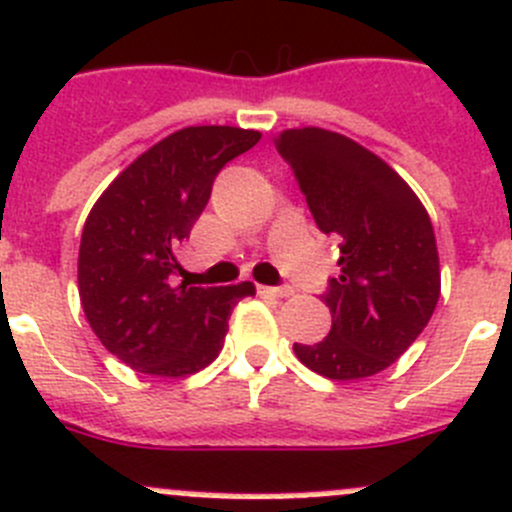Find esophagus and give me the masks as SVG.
Listing matches in <instances>:
<instances>
[{
    "mask_svg": "<svg viewBox=\"0 0 512 512\" xmlns=\"http://www.w3.org/2000/svg\"><path fill=\"white\" fill-rule=\"evenodd\" d=\"M260 293L270 295V298H288L293 290H290V288H265V285H260Z\"/></svg>",
    "mask_w": 512,
    "mask_h": 512,
    "instance_id": "1",
    "label": "esophagus"
}]
</instances>
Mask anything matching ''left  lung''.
Masks as SVG:
<instances>
[{
    "label": "left lung",
    "instance_id": "1",
    "mask_svg": "<svg viewBox=\"0 0 512 512\" xmlns=\"http://www.w3.org/2000/svg\"><path fill=\"white\" fill-rule=\"evenodd\" d=\"M275 148L315 224L341 240V272L323 295L331 333L295 343V356L326 379H369L417 341L437 308L442 280L427 209L384 159L341 133L288 128Z\"/></svg>",
    "mask_w": 512,
    "mask_h": 512
}]
</instances>
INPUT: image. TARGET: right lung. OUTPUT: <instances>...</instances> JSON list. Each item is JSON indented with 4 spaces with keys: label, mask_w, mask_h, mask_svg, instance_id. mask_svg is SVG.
<instances>
[{
    "label": "right lung",
    "mask_w": 512,
    "mask_h": 512,
    "mask_svg": "<svg viewBox=\"0 0 512 512\" xmlns=\"http://www.w3.org/2000/svg\"><path fill=\"white\" fill-rule=\"evenodd\" d=\"M262 133L189 126L133 159L85 219L78 293L90 328L133 371L164 379L197 374L219 356L232 308L252 283L176 285V250L207 207L214 176Z\"/></svg>",
    "instance_id": "add662e5"
}]
</instances>
